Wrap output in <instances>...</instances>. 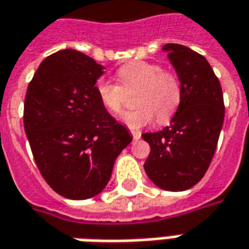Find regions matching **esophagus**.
<instances>
[{
    "label": "esophagus",
    "instance_id": "1",
    "mask_svg": "<svg viewBox=\"0 0 249 249\" xmlns=\"http://www.w3.org/2000/svg\"><path fill=\"white\" fill-rule=\"evenodd\" d=\"M131 133L133 139H140V136H142V132L140 131H131Z\"/></svg>",
    "mask_w": 249,
    "mask_h": 249
}]
</instances>
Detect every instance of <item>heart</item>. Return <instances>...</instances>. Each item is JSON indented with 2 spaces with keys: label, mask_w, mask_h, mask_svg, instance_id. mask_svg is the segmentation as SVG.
I'll list each match as a JSON object with an SVG mask.
<instances>
[{
  "label": "heart",
  "mask_w": 249,
  "mask_h": 249,
  "mask_svg": "<svg viewBox=\"0 0 249 249\" xmlns=\"http://www.w3.org/2000/svg\"><path fill=\"white\" fill-rule=\"evenodd\" d=\"M117 75L121 86L102 77L96 82V95L106 110L120 116L125 107V92L136 89L133 103L138 107L123 118L126 126L139 129L151 124L154 116L158 123L173 117L182 98L181 82L174 73L165 72L158 64L135 61L120 68Z\"/></svg>",
  "instance_id": "1"
}]
</instances>
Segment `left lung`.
I'll list each match as a JSON object with an SVG mask.
<instances>
[{
	"label": "left lung",
	"mask_w": 249,
	"mask_h": 249,
	"mask_svg": "<svg viewBox=\"0 0 249 249\" xmlns=\"http://www.w3.org/2000/svg\"><path fill=\"white\" fill-rule=\"evenodd\" d=\"M162 50L181 82L182 98L169 126L142 135L151 148L144 170L157 187L178 192L196 185L209 169L224 124V95L203 55L176 43Z\"/></svg>",
	"instance_id": "8db88e82"
}]
</instances>
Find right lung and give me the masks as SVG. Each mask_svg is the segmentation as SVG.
Instances as JSON below:
<instances>
[{
  "label": "right lung",
  "instance_id": "right-lung-1",
  "mask_svg": "<svg viewBox=\"0 0 249 249\" xmlns=\"http://www.w3.org/2000/svg\"><path fill=\"white\" fill-rule=\"evenodd\" d=\"M105 67L73 49L49 55L28 84L24 131L40 174L58 195L84 200L101 194L129 131L99 102Z\"/></svg>",
  "mask_w": 249,
  "mask_h": 249
}]
</instances>
